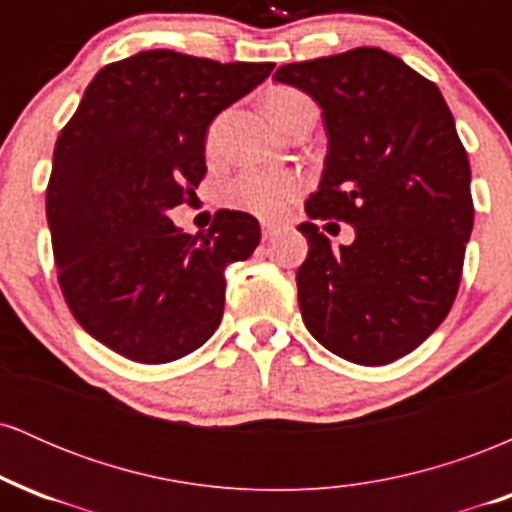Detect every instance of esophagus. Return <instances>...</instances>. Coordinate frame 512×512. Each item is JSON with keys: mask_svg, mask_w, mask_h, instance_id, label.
Segmentation results:
<instances>
[{"mask_svg": "<svg viewBox=\"0 0 512 512\" xmlns=\"http://www.w3.org/2000/svg\"><path fill=\"white\" fill-rule=\"evenodd\" d=\"M276 233V226H272V223H262V238L264 240H272Z\"/></svg>", "mask_w": 512, "mask_h": 512, "instance_id": "obj_1", "label": "esophagus"}]
</instances>
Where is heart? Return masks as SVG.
Returning <instances> with one entry per match:
<instances>
[{
	"instance_id": "heart-1",
	"label": "heart",
	"mask_w": 512,
	"mask_h": 512,
	"mask_svg": "<svg viewBox=\"0 0 512 512\" xmlns=\"http://www.w3.org/2000/svg\"><path fill=\"white\" fill-rule=\"evenodd\" d=\"M264 108H267V113L276 127L286 125V122L301 113H315V105L310 103V98L293 91V88H272L264 96ZM211 142H214V129L209 132V144ZM296 195L298 180L291 173L262 168H250L245 173H240L233 180L231 190H228V197H231L233 204L255 211L260 216L281 214Z\"/></svg>"
}]
</instances>
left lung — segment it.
<instances>
[{"mask_svg": "<svg viewBox=\"0 0 512 512\" xmlns=\"http://www.w3.org/2000/svg\"><path fill=\"white\" fill-rule=\"evenodd\" d=\"M274 79L322 110L327 156L310 219L354 226L351 245L303 221L305 327L327 351L385 366L424 344L450 313L474 226L467 151L433 81L380 48L284 64Z\"/></svg>", "mask_w": 512, "mask_h": 512, "instance_id": "obj_1", "label": "left lung"}]
</instances>
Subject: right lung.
Here are the masks:
<instances>
[{"label": "right lung", "mask_w": 512, "mask_h": 512, "mask_svg": "<svg viewBox=\"0 0 512 512\" xmlns=\"http://www.w3.org/2000/svg\"><path fill=\"white\" fill-rule=\"evenodd\" d=\"M272 69L137 52L93 76L57 137L48 226L64 301L115 354L178 361L221 325L226 267L255 252L260 223L221 209L207 233L190 236L168 214L207 173L214 117Z\"/></svg>", "instance_id": "obj_1"}]
</instances>
